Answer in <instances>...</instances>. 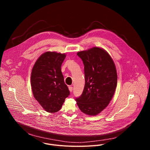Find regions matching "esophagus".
Masks as SVG:
<instances>
[{
    "label": "esophagus",
    "mask_w": 150,
    "mask_h": 150,
    "mask_svg": "<svg viewBox=\"0 0 150 150\" xmlns=\"http://www.w3.org/2000/svg\"><path fill=\"white\" fill-rule=\"evenodd\" d=\"M69 90L71 92H72V90H73V87H71V86H69Z\"/></svg>",
    "instance_id": "esophagus-1"
}]
</instances>
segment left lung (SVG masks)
Returning a JSON list of instances; mask_svg holds the SVG:
<instances>
[{"mask_svg":"<svg viewBox=\"0 0 150 150\" xmlns=\"http://www.w3.org/2000/svg\"><path fill=\"white\" fill-rule=\"evenodd\" d=\"M77 55L83 63L85 83L82 94L76 98V104L83 113L96 116L109 105L115 92V64L110 54L100 47L79 52Z\"/></svg>","mask_w":150,"mask_h":150,"instance_id":"left-lung-1","label":"left lung"}]
</instances>
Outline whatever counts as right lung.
I'll list each match as a JSON object with an SVG mask.
<instances>
[{
	"mask_svg": "<svg viewBox=\"0 0 150 150\" xmlns=\"http://www.w3.org/2000/svg\"><path fill=\"white\" fill-rule=\"evenodd\" d=\"M65 57V53L46 52L38 57L32 69L31 85L33 96L49 113L60 110L70 94L61 71Z\"/></svg>",
	"mask_w": 150,
	"mask_h": 150,
	"instance_id": "add662e5",
	"label": "right lung"
}]
</instances>
